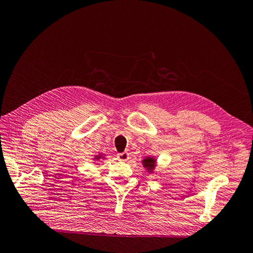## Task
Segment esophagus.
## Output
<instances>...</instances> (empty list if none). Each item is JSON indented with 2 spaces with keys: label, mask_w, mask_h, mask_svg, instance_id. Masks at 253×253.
<instances>
[{
  "label": "esophagus",
  "mask_w": 253,
  "mask_h": 253,
  "mask_svg": "<svg viewBox=\"0 0 253 253\" xmlns=\"http://www.w3.org/2000/svg\"><path fill=\"white\" fill-rule=\"evenodd\" d=\"M117 157L120 162H126V160L129 158V154L127 152H122V153H119Z\"/></svg>",
  "instance_id": "esophagus-1"
}]
</instances>
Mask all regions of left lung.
Masks as SVG:
<instances>
[{
  "mask_svg": "<svg viewBox=\"0 0 253 253\" xmlns=\"http://www.w3.org/2000/svg\"><path fill=\"white\" fill-rule=\"evenodd\" d=\"M142 166L144 167V169L147 170L149 173H152L154 171L155 167H156V158L155 157H145L142 160Z\"/></svg>",
  "mask_w": 253,
  "mask_h": 253,
  "instance_id": "8db88e82",
  "label": "left lung"
}]
</instances>
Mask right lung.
I'll list each match as a JSON object with an SVG mask.
<instances>
[{
  "label": "right lung",
  "mask_w": 253,
  "mask_h": 253,
  "mask_svg": "<svg viewBox=\"0 0 253 253\" xmlns=\"http://www.w3.org/2000/svg\"><path fill=\"white\" fill-rule=\"evenodd\" d=\"M100 158H103V155H102V154H99V155H96L94 159H96V160H99V159H100Z\"/></svg>",
  "instance_id": "right-lung-1"
}]
</instances>
